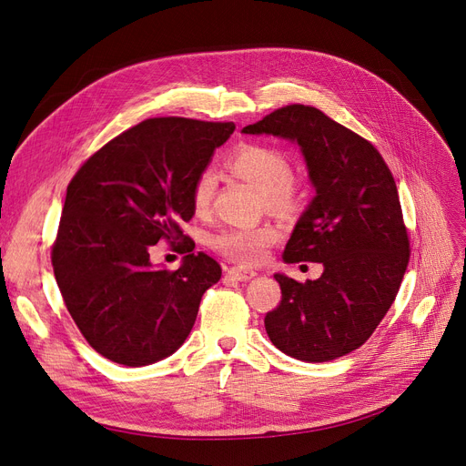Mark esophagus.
I'll list each match as a JSON object with an SVG mask.
<instances>
[{"label":"esophagus","mask_w":466,"mask_h":466,"mask_svg":"<svg viewBox=\"0 0 466 466\" xmlns=\"http://www.w3.org/2000/svg\"><path fill=\"white\" fill-rule=\"evenodd\" d=\"M228 275H229L231 279H235V281H250L252 277H256V271H254V269H248V268H238V266H235V268H229V269H228Z\"/></svg>","instance_id":"obj_1"}]
</instances>
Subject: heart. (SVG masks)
Here are the masks:
<instances>
[{
	"instance_id": "1",
	"label": "heart",
	"mask_w": 466,
	"mask_h": 466,
	"mask_svg": "<svg viewBox=\"0 0 466 466\" xmlns=\"http://www.w3.org/2000/svg\"><path fill=\"white\" fill-rule=\"evenodd\" d=\"M228 170L248 181L266 197V204L277 212H292L298 207V195L292 179V164L279 148L264 143H245L237 147L226 160ZM216 195V176L202 170L191 189L193 207L198 214L208 212ZM281 231L273 226L259 228H228L212 235L210 247L238 264H256L268 248L277 243Z\"/></svg>"
}]
</instances>
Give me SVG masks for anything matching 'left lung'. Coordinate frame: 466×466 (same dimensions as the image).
<instances>
[{"instance_id":"1","label":"left lung","mask_w":466,"mask_h":466,"mask_svg":"<svg viewBox=\"0 0 466 466\" xmlns=\"http://www.w3.org/2000/svg\"><path fill=\"white\" fill-rule=\"evenodd\" d=\"M243 132L294 139L318 193L285 262H321L325 271L306 283L275 275L283 296L266 313L268 337L308 363L342 358L375 332L411 256L394 176L373 143L309 105L277 108Z\"/></svg>"}]
</instances>
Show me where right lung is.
Instances as JSON below:
<instances>
[{
	"label": "right lung",
	"mask_w": 466,
	"mask_h": 466,
	"mask_svg": "<svg viewBox=\"0 0 466 466\" xmlns=\"http://www.w3.org/2000/svg\"><path fill=\"white\" fill-rule=\"evenodd\" d=\"M233 129V122L147 118L70 179L51 264L74 323L103 358L141 367L172 356L189 337L221 266L193 252L181 223L195 214V177ZM160 239L186 254L181 268L150 266Z\"/></svg>",
	"instance_id": "1"
}]
</instances>
